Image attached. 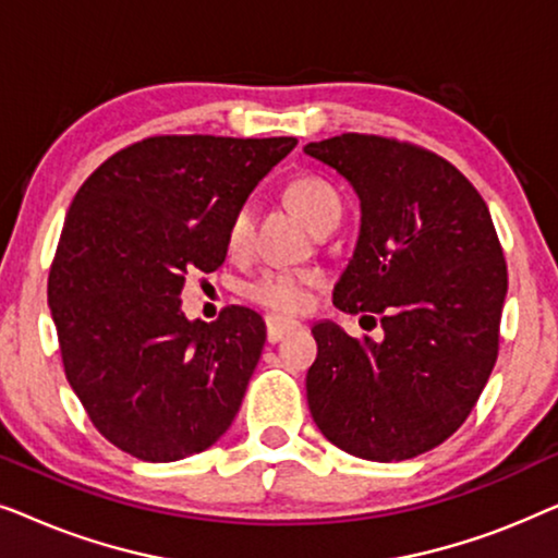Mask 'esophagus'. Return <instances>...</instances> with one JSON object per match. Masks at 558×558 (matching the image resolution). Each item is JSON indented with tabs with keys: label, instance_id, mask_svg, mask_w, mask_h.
Here are the masks:
<instances>
[{
	"label": "esophagus",
	"instance_id": "34e87169",
	"mask_svg": "<svg viewBox=\"0 0 558 558\" xmlns=\"http://www.w3.org/2000/svg\"><path fill=\"white\" fill-rule=\"evenodd\" d=\"M300 323L292 317H281V315H266V338L269 342H279L284 335L294 332Z\"/></svg>",
	"mask_w": 558,
	"mask_h": 558
}]
</instances>
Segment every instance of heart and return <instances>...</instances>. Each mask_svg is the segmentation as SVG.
<instances>
[{"label":"heart","instance_id":"heart-1","mask_svg":"<svg viewBox=\"0 0 558 558\" xmlns=\"http://www.w3.org/2000/svg\"><path fill=\"white\" fill-rule=\"evenodd\" d=\"M287 195L296 213L307 220V223L319 231L327 220L342 216L340 195L319 178H296L289 182ZM256 223V208L251 201H243L235 205L231 220H228L226 243L233 254H243L248 248L251 235H254ZM317 284V277L304 269H266L251 279L246 289V296L251 302L262 304L266 310L274 312H300L307 304L310 289Z\"/></svg>","mask_w":558,"mask_h":558}]
</instances>
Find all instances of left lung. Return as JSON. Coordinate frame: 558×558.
Here are the masks:
<instances>
[{"label": "left lung", "mask_w": 558, "mask_h": 558, "mask_svg": "<svg viewBox=\"0 0 558 558\" xmlns=\"http://www.w3.org/2000/svg\"><path fill=\"white\" fill-rule=\"evenodd\" d=\"M361 197V235L335 307L380 315L384 340L312 327L307 403L342 452L424 454L464 424L498 361L508 266L490 210L445 157L376 134L304 147Z\"/></svg>", "instance_id": "1"}]
</instances>
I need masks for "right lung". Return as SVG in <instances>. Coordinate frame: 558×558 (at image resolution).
Instances as JSON below:
<instances>
[{
  "label": "right lung",
  "instance_id": "right-lung-1",
  "mask_svg": "<svg viewBox=\"0 0 558 558\" xmlns=\"http://www.w3.org/2000/svg\"><path fill=\"white\" fill-rule=\"evenodd\" d=\"M294 136L159 134L129 144L75 193L48 302L68 384L111 445L144 462L208 449L239 414L266 325L231 304L190 323V274L226 262L235 205Z\"/></svg>",
  "mask_w": 558,
  "mask_h": 558
}]
</instances>
